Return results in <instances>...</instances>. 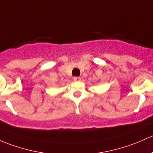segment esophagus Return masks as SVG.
I'll return each instance as SVG.
<instances>
[{
  "label": "esophagus",
  "instance_id": "esophagus-1",
  "mask_svg": "<svg viewBox=\"0 0 153 153\" xmlns=\"http://www.w3.org/2000/svg\"><path fill=\"white\" fill-rule=\"evenodd\" d=\"M74 81H76V82H79V81H80V80H81V79H80V77L75 76V77H74Z\"/></svg>",
  "mask_w": 153,
  "mask_h": 153
}]
</instances>
